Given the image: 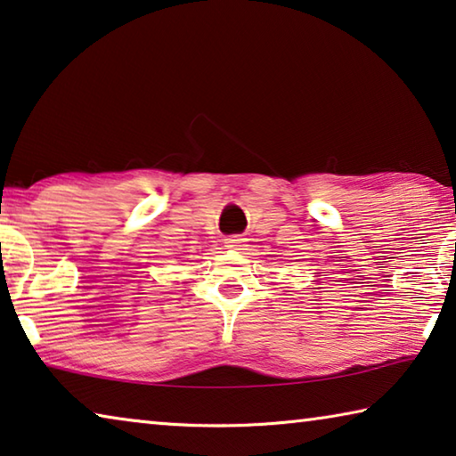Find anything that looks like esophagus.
<instances>
[{"label":"esophagus","mask_w":456,"mask_h":456,"mask_svg":"<svg viewBox=\"0 0 456 456\" xmlns=\"http://www.w3.org/2000/svg\"><path fill=\"white\" fill-rule=\"evenodd\" d=\"M242 244H244V238L238 236V234L226 238V246H230V248H240Z\"/></svg>","instance_id":"esophagus-1"}]
</instances>
